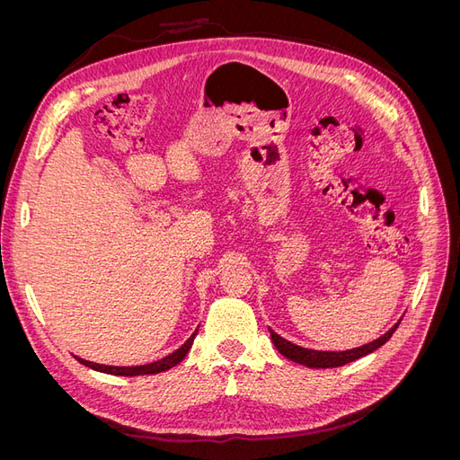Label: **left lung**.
I'll return each instance as SVG.
<instances>
[{"label": "left lung", "mask_w": 460, "mask_h": 460, "mask_svg": "<svg viewBox=\"0 0 460 460\" xmlns=\"http://www.w3.org/2000/svg\"><path fill=\"white\" fill-rule=\"evenodd\" d=\"M401 323V320H399ZM399 323L385 332L382 338L374 340L363 347H355V349H349V351H314V349H305V347H299L296 343H291L284 338L278 336V333H274L270 328V338H272V343L276 345V349L280 351L286 358L294 360V363H299V365H305V367H311V368H336V367H343L347 363H353V360L365 357L372 351L378 349V347H382L389 338L394 336V332L397 330Z\"/></svg>", "instance_id": "left-lung-1"}]
</instances>
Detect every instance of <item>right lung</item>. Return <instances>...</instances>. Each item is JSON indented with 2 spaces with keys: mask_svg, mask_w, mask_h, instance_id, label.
I'll use <instances>...</instances> for the list:
<instances>
[{
  "mask_svg": "<svg viewBox=\"0 0 460 460\" xmlns=\"http://www.w3.org/2000/svg\"><path fill=\"white\" fill-rule=\"evenodd\" d=\"M198 330L191 333V336L186 340V343L182 347H178V349L171 355L163 357L161 360H155V363H149V365H142V367H107V365H97V363H92V360H84V358H78L80 365L84 367H90L93 370H100V372H105V374H115V376H142V374H157V372H163V370H169L172 367H176L178 363H182L184 357L188 355L190 347L193 343V338H196Z\"/></svg>",
  "mask_w": 460,
  "mask_h": 460,
  "instance_id": "obj_1",
  "label": "right lung"
}]
</instances>
